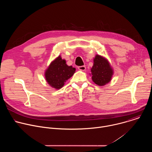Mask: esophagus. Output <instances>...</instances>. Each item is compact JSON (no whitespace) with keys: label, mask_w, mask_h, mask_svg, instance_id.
<instances>
[{"label":"esophagus","mask_w":152,"mask_h":152,"mask_svg":"<svg viewBox=\"0 0 152 152\" xmlns=\"http://www.w3.org/2000/svg\"><path fill=\"white\" fill-rule=\"evenodd\" d=\"M78 69H79V70H80L85 71V69H86V67H85V66H79V67H78Z\"/></svg>","instance_id":"esophagus-1"}]
</instances>
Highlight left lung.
Wrapping results in <instances>:
<instances>
[{"instance_id":"obj_1","label":"left lung","mask_w":152,"mask_h":152,"mask_svg":"<svg viewBox=\"0 0 152 152\" xmlns=\"http://www.w3.org/2000/svg\"><path fill=\"white\" fill-rule=\"evenodd\" d=\"M91 72L93 81L99 86H103L109 83L114 73L108 61L99 55L94 58Z\"/></svg>"}]
</instances>
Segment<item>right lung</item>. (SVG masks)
I'll return each mask as SVG.
<instances>
[{
  "label": "right lung",
  "instance_id": "1",
  "mask_svg": "<svg viewBox=\"0 0 152 152\" xmlns=\"http://www.w3.org/2000/svg\"><path fill=\"white\" fill-rule=\"evenodd\" d=\"M75 71V68L67 66L66 60L59 56L46 70L45 78L50 86L59 90L64 86V82L74 75Z\"/></svg>",
  "mask_w": 152,
  "mask_h": 152
}]
</instances>
